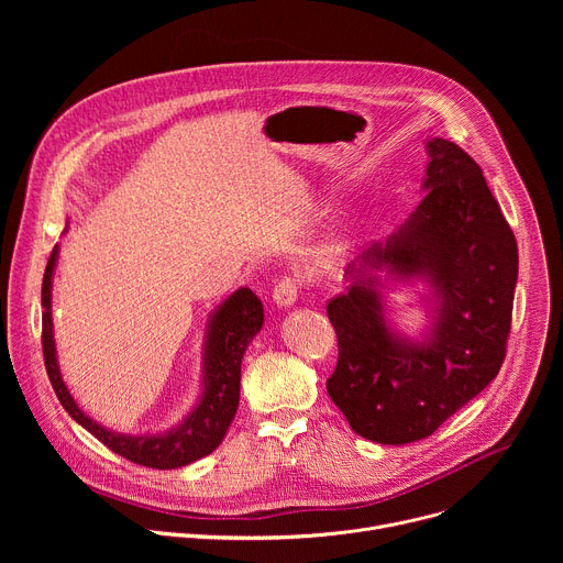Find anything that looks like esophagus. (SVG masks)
Returning <instances> with one entry per match:
<instances>
[{"label":"esophagus","mask_w":563,"mask_h":563,"mask_svg":"<svg viewBox=\"0 0 563 563\" xmlns=\"http://www.w3.org/2000/svg\"><path fill=\"white\" fill-rule=\"evenodd\" d=\"M298 300V283L294 278H283L276 287H274V302L280 309H289L294 307Z\"/></svg>","instance_id":"esophagus-1"}]
</instances>
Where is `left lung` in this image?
<instances>
[{
  "label": "left lung",
  "instance_id": "1",
  "mask_svg": "<svg viewBox=\"0 0 563 563\" xmlns=\"http://www.w3.org/2000/svg\"><path fill=\"white\" fill-rule=\"evenodd\" d=\"M421 202L345 269L328 305L339 363L328 394L350 428L383 445L430 437L501 369L519 274L517 240L474 159L430 137ZM394 284L424 287V330L388 313Z\"/></svg>",
  "mask_w": 563,
  "mask_h": 563
}]
</instances>
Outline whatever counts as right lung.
Here are the masks:
<instances>
[{"instance_id":"right-lung-1","label":"right lung","mask_w":563,"mask_h":563,"mask_svg":"<svg viewBox=\"0 0 563 563\" xmlns=\"http://www.w3.org/2000/svg\"><path fill=\"white\" fill-rule=\"evenodd\" d=\"M68 229V227H66ZM64 229V231H66ZM59 245H55L44 280H42V345H44V363L51 378V385L59 398L62 408L70 415L75 423L89 430L96 439H100L115 454L157 470H176L189 465L207 454H211L224 439L240 400V365L263 330L265 309L261 298L250 289L240 287L213 307L207 320V332L202 343V376H200V396L196 406L187 412V417L165 430V432H144V434H126L111 430L96 419H91L77 400L68 391L59 361L57 347L53 339V276L57 267Z\"/></svg>"}]
</instances>
